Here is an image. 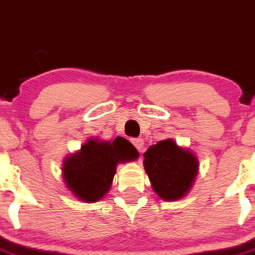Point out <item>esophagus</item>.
Listing matches in <instances>:
<instances>
[{
  "label": "esophagus",
  "mask_w": 255,
  "mask_h": 255,
  "mask_svg": "<svg viewBox=\"0 0 255 255\" xmlns=\"http://www.w3.org/2000/svg\"><path fill=\"white\" fill-rule=\"evenodd\" d=\"M132 144H134V146L136 147L137 151L139 152H142L144 151V140L140 139V137H137V139H132Z\"/></svg>",
  "instance_id": "obj_1"
}]
</instances>
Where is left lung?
<instances>
[{"label": "left lung", "instance_id": "8db88e82", "mask_svg": "<svg viewBox=\"0 0 255 255\" xmlns=\"http://www.w3.org/2000/svg\"><path fill=\"white\" fill-rule=\"evenodd\" d=\"M145 171L161 199L178 200L190 189L198 174V159L173 140H161L144 152Z\"/></svg>", "mask_w": 255, "mask_h": 255}]
</instances>
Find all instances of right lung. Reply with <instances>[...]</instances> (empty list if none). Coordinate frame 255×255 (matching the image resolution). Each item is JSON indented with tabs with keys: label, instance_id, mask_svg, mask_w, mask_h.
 Returning <instances> with one entry per match:
<instances>
[{
	"label": "right lung",
	"instance_id": "right-lung-1",
	"mask_svg": "<svg viewBox=\"0 0 255 255\" xmlns=\"http://www.w3.org/2000/svg\"><path fill=\"white\" fill-rule=\"evenodd\" d=\"M139 156L134 145L124 137L113 142L90 139L81 150L64 162V179L70 190L85 202H98L109 191L118 162Z\"/></svg>",
	"mask_w": 255,
	"mask_h": 255
}]
</instances>
